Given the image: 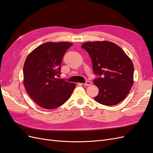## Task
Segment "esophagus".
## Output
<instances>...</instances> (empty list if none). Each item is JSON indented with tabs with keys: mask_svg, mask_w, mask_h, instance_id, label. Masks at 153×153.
Returning <instances> with one entry per match:
<instances>
[{
	"mask_svg": "<svg viewBox=\"0 0 153 153\" xmlns=\"http://www.w3.org/2000/svg\"><path fill=\"white\" fill-rule=\"evenodd\" d=\"M92 84V82L91 81H87L85 83H84V85L85 86H89V85H91Z\"/></svg>",
	"mask_w": 153,
	"mask_h": 153,
	"instance_id": "obj_1",
	"label": "esophagus"
}]
</instances>
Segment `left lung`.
I'll return each mask as SVG.
<instances>
[{"instance_id":"1","label":"left lung","mask_w":153,"mask_h":153,"mask_svg":"<svg viewBox=\"0 0 153 153\" xmlns=\"http://www.w3.org/2000/svg\"><path fill=\"white\" fill-rule=\"evenodd\" d=\"M82 48L89 54L94 73L98 76L93 80L99 89L94 100L107 106L123 101L133 84L131 60L122 48L110 41L87 42Z\"/></svg>"}]
</instances>
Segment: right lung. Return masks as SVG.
Wrapping results in <instances>:
<instances>
[{"label":"right lung","instance_id":"obj_1","mask_svg":"<svg viewBox=\"0 0 153 153\" xmlns=\"http://www.w3.org/2000/svg\"><path fill=\"white\" fill-rule=\"evenodd\" d=\"M73 43L48 42L34 49L24 66V84L30 98L39 106L54 109L65 103L75 84L57 78L62 60Z\"/></svg>","mask_w":153,"mask_h":153}]
</instances>
